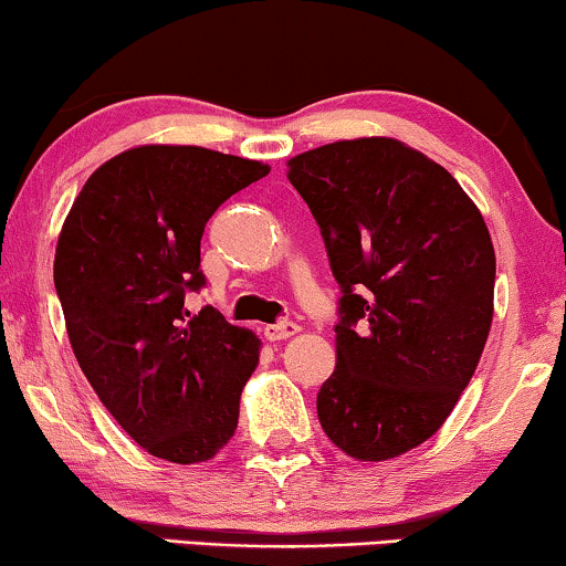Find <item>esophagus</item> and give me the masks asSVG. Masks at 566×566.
Instances as JSON below:
<instances>
[{
  "mask_svg": "<svg viewBox=\"0 0 566 566\" xmlns=\"http://www.w3.org/2000/svg\"><path fill=\"white\" fill-rule=\"evenodd\" d=\"M298 332V324L293 322H277V324H268L265 329H262V335H265V339H270V343H281V339H289Z\"/></svg>",
  "mask_w": 566,
  "mask_h": 566,
  "instance_id": "esophagus-1",
  "label": "esophagus"
}]
</instances>
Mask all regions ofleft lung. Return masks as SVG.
I'll list each match as a JSON object with an SVG mask.
<instances>
[{
    "label": "left lung",
    "instance_id": "obj_1",
    "mask_svg": "<svg viewBox=\"0 0 566 566\" xmlns=\"http://www.w3.org/2000/svg\"><path fill=\"white\" fill-rule=\"evenodd\" d=\"M339 283L337 366L316 394L327 438L386 461L436 436L492 327L494 247L453 175L397 138L289 161Z\"/></svg>",
    "mask_w": 566,
    "mask_h": 566
}]
</instances>
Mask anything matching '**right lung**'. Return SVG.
Wrapping results in <instances>:
<instances>
[{"label":"right lung","instance_id":"obj_1","mask_svg":"<svg viewBox=\"0 0 566 566\" xmlns=\"http://www.w3.org/2000/svg\"><path fill=\"white\" fill-rule=\"evenodd\" d=\"M268 165L203 146H136L95 169L59 234L53 283L80 368L144 451L172 463L213 459L239 420L260 339L200 291V237L223 200Z\"/></svg>","mask_w":566,"mask_h":566}]
</instances>
